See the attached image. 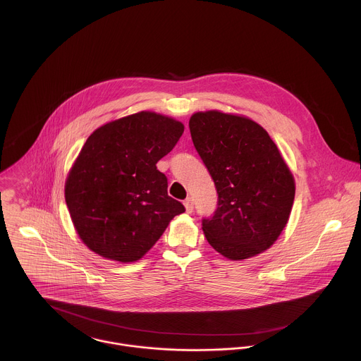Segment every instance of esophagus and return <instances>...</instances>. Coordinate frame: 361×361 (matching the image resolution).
I'll list each match as a JSON object with an SVG mask.
<instances>
[{"instance_id": "1", "label": "esophagus", "mask_w": 361, "mask_h": 361, "mask_svg": "<svg viewBox=\"0 0 361 361\" xmlns=\"http://www.w3.org/2000/svg\"><path fill=\"white\" fill-rule=\"evenodd\" d=\"M183 204H185V208H186V212H193V199L192 197H188L185 202H183Z\"/></svg>"}]
</instances>
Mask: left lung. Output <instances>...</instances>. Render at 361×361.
I'll use <instances>...</instances> for the list:
<instances>
[{
    "instance_id": "obj_1",
    "label": "left lung",
    "mask_w": 361,
    "mask_h": 361,
    "mask_svg": "<svg viewBox=\"0 0 361 361\" xmlns=\"http://www.w3.org/2000/svg\"><path fill=\"white\" fill-rule=\"evenodd\" d=\"M189 128L218 193L214 216L203 219L207 242L232 261L264 253L285 229L295 200V178L279 149L239 114L199 111Z\"/></svg>"
}]
</instances>
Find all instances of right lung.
I'll use <instances>...</instances> for the list:
<instances>
[{"label":"right lung","mask_w":361,"mask_h":361,"mask_svg":"<svg viewBox=\"0 0 361 361\" xmlns=\"http://www.w3.org/2000/svg\"><path fill=\"white\" fill-rule=\"evenodd\" d=\"M185 130L175 118L140 111L97 128L65 180V202L79 239L122 264L143 257L185 207L168 196L155 164Z\"/></svg>","instance_id":"add662e5"}]
</instances>
